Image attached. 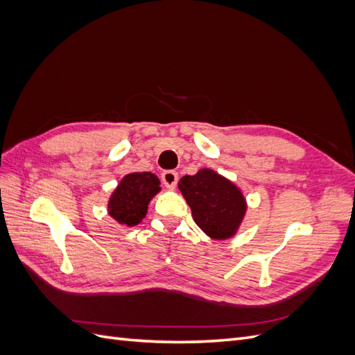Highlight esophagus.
Instances as JSON below:
<instances>
[{
    "instance_id": "obj_1",
    "label": "esophagus",
    "mask_w": 355,
    "mask_h": 355,
    "mask_svg": "<svg viewBox=\"0 0 355 355\" xmlns=\"http://www.w3.org/2000/svg\"><path fill=\"white\" fill-rule=\"evenodd\" d=\"M161 180L167 188H175L178 184V171L175 170H166L161 173Z\"/></svg>"
}]
</instances>
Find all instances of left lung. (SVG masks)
<instances>
[{"label": "left lung", "instance_id": "8db88e82", "mask_svg": "<svg viewBox=\"0 0 355 355\" xmlns=\"http://www.w3.org/2000/svg\"><path fill=\"white\" fill-rule=\"evenodd\" d=\"M192 218L209 237L227 240L237 232L245 213V200L232 182L210 168L179 180Z\"/></svg>", "mask_w": 355, "mask_h": 355}]
</instances>
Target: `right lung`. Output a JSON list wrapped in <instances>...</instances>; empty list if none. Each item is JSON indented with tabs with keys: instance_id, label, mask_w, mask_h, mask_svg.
I'll use <instances>...</instances> for the list:
<instances>
[{
	"instance_id": "1",
	"label": "right lung",
	"mask_w": 355,
	"mask_h": 355,
	"mask_svg": "<svg viewBox=\"0 0 355 355\" xmlns=\"http://www.w3.org/2000/svg\"><path fill=\"white\" fill-rule=\"evenodd\" d=\"M159 189L158 178L149 171L127 175L110 198V214L116 222L135 227L142 222L149 201Z\"/></svg>"
}]
</instances>
